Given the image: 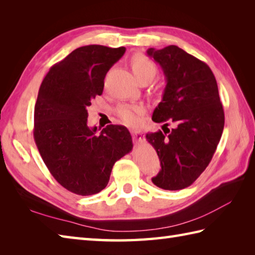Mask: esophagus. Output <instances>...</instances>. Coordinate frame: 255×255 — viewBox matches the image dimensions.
Listing matches in <instances>:
<instances>
[{
    "instance_id": "obj_1",
    "label": "esophagus",
    "mask_w": 255,
    "mask_h": 255,
    "mask_svg": "<svg viewBox=\"0 0 255 255\" xmlns=\"http://www.w3.org/2000/svg\"><path fill=\"white\" fill-rule=\"evenodd\" d=\"M132 137H133V140L134 141H140V140L143 139L144 134L141 130H133L132 131Z\"/></svg>"
}]
</instances>
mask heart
I'll return each instance as SVG.
<instances>
[{
	"mask_svg": "<svg viewBox=\"0 0 255 255\" xmlns=\"http://www.w3.org/2000/svg\"><path fill=\"white\" fill-rule=\"evenodd\" d=\"M130 66L133 74L136 75L138 81L144 79L152 80L156 74L155 64L143 55H134L130 60ZM143 113V107L140 105H122L117 110L118 116L122 121L129 125L136 126L140 123V115Z\"/></svg>",
	"mask_w": 255,
	"mask_h": 255,
	"instance_id": "heart-1",
	"label": "heart"
}]
</instances>
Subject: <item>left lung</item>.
<instances>
[{
  "instance_id": "left-lung-1",
  "label": "left lung",
  "mask_w": 255,
  "mask_h": 255,
  "mask_svg": "<svg viewBox=\"0 0 255 255\" xmlns=\"http://www.w3.org/2000/svg\"><path fill=\"white\" fill-rule=\"evenodd\" d=\"M147 55L160 64L166 81L152 114V121L166 130L145 136L161 163L152 183L178 191L192 185L213 159L224 131V108L215 75L205 62L174 45L149 48ZM169 121L175 125L171 131Z\"/></svg>"
}]
</instances>
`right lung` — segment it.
<instances>
[{"instance_id": "add662e5", "label": "right lung", "mask_w": 255, "mask_h": 255, "mask_svg": "<svg viewBox=\"0 0 255 255\" xmlns=\"http://www.w3.org/2000/svg\"><path fill=\"white\" fill-rule=\"evenodd\" d=\"M126 48L80 47L50 68L42 80L34 113V139L48 170L68 191L81 196L100 193L115 162L132 149L122 125L100 134L88 126V106L102 95L104 79Z\"/></svg>"}]
</instances>
